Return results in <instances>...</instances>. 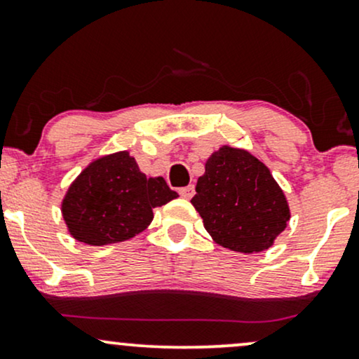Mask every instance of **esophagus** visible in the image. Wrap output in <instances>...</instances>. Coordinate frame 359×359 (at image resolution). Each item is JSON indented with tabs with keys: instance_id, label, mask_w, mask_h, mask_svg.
Here are the masks:
<instances>
[{
	"instance_id": "34e87169",
	"label": "esophagus",
	"mask_w": 359,
	"mask_h": 359,
	"mask_svg": "<svg viewBox=\"0 0 359 359\" xmlns=\"http://www.w3.org/2000/svg\"><path fill=\"white\" fill-rule=\"evenodd\" d=\"M194 192H195L194 185H187V187L179 189L180 197H184V198H192V197H194Z\"/></svg>"
}]
</instances>
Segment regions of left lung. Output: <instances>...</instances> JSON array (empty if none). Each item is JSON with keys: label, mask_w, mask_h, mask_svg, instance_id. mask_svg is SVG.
<instances>
[{"label": "left lung", "mask_w": 359, "mask_h": 359, "mask_svg": "<svg viewBox=\"0 0 359 359\" xmlns=\"http://www.w3.org/2000/svg\"><path fill=\"white\" fill-rule=\"evenodd\" d=\"M195 192L190 202L205 230L233 252L266 250L290 220L288 202L269 167L242 149L213 152Z\"/></svg>", "instance_id": "8db88e82"}]
</instances>
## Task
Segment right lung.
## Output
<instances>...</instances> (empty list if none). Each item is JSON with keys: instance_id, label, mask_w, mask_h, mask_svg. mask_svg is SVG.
Masks as SVG:
<instances>
[{"instance_id": "1", "label": "right lung", "mask_w": 359, "mask_h": 359, "mask_svg": "<svg viewBox=\"0 0 359 359\" xmlns=\"http://www.w3.org/2000/svg\"><path fill=\"white\" fill-rule=\"evenodd\" d=\"M177 197L162 177L147 179L129 152H117L81 172L62 201V217L76 240L102 247L146 230L152 208Z\"/></svg>"}]
</instances>
